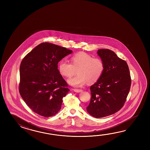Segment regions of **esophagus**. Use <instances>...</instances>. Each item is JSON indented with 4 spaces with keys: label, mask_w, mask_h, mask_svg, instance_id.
I'll return each mask as SVG.
<instances>
[{
    "label": "esophagus",
    "mask_w": 150,
    "mask_h": 150,
    "mask_svg": "<svg viewBox=\"0 0 150 150\" xmlns=\"http://www.w3.org/2000/svg\"><path fill=\"white\" fill-rule=\"evenodd\" d=\"M74 90L75 92L80 93L83 92L82 89H74Z\"/></svg>",
    "instance_id": "obj_1"
}]
</instances>
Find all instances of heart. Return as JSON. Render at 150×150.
Returning a JSON list of instances; mask_svg holds the SVG:
<instances>
[{"label": "heart", "instance_id": "obj_1", "mask_svg": "<svg viewBox=\"0 0 150 150\" xmlns=\"http://www.w3.org/2000/svg\"><path fill=\"white\" fill-rule=\"evenodd\" d=\"M71 64L62 61L58 65L60 74L71 78L76 74L78 76L68 81L72 86H81L86 83L92 84L96 83L102 76L104 71V63L100 58H94L91 54L80 52L74 54L70 58Z\"/></svg>", "mask_w": 150, "mask_h": 150}]
</instances>
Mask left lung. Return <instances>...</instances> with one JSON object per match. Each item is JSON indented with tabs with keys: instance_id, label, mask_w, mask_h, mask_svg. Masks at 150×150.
<instances>
[{
	"instance_id": "obj_1",
	"label": "left lung",
	"mask_w": 150,
	"mask_h": 150,
	"mask_svg": "<svg viewBox=\"0 0 150 150\" xmlns=\"http://www.w3.org/2000/svg\"><path fill=\"white\" fill-rule=\"evenodd\" d=\"M104 63L102 76L91 86V98L87 111L96 118L115 114L123 107L130 89L131 79L125 61L109 49H99Z\"/></svg>"
}]
</instances>
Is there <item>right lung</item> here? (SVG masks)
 Wrapping results in <instances>:
<instances>
[{
	"label": "right lung",
	"mask_w": 150,
	"mask_h": 150,
	"mask_svg": "<svg viewBox=\"0 0 150 150\" xmlns=\"http://www.w3.org/2000/svg\"><path fill=\"white\" fill-rule=\"evenodd\" d=\"M72 51L43 42L23 58L20 66V94L35 113L48 117L61 109L63 98L70 91L58 70V63Z\"/></svg>",
	"instance_id": "obj_1"
}]
</instances>
